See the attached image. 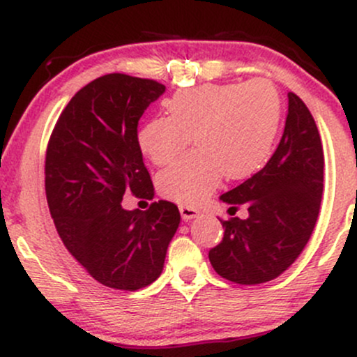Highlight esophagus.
<instances>
[{
  "instance_id": "esophagus-1",
  "label": "esophagus",
  "mask_w": 357,
  "mask_h": 357,
  "mask_svg": "<svg viewBox=\"0 0 357 357\" xmlns=\"http://www.w3.org/2000/svg\"><path fill=\"white\" fill-rule=\"evenodd\" d=\"M179 211H181V216H183V220H192V218H196V216H198V208H195V206H188V204H181V206H179Z\"/></svg>"
}]
</instances>
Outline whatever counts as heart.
<instances>
[{
	"label": "heart",
	"instance_id": "1",
	"mask_svg": "<svg viewBox=\"0 0 357 357\" xmlns=\"http://www.w3.org/2000/svg\"><path fill=\"white\" fill-rule=\"evenodd\" d=\"M169 116L149 119L139 147L155 166L173 162L191 137L196 149L158 176V190L178 203H198L223 178L257 173L272 153L282 122V99L272 82L206 84L176 92Z\"/></svg>",
	"mask_w": 357,
	"mask_h": 357
}]
</instances>
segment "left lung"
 <instances>
[{"label":"left lung","instance_id":"8db88e82","mask_svg":"<svg viewBox=\"0 0 357 357\" xmlns=\"http://www.w3.org/2000/svg\"><path fill=\"white\" fill-rule=\"evenodd\" d=\"M284 134L275 153L247 181L220 196L233 216L220 220L223 238L208 257L215 272L241 285L273 280L297 260L312 235L324 190V149L317 126L298 96L289 92Z\"/></svg>","mask_w":357,"mask_h":357}]
</instances>
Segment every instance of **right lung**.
I'll use <instances>...</instances> for the list:
<instances>
[{
    "mask_svg": "<svg viewBox=\"0 0 357 357\" xmlns=\"http://www.w3.org/2000/svg\"><path fill=\"white\" fill-rule=\"evenodd\" d=\"M166 87L107 73L82 87L61 110L45 155V191L65 248L102 285L139 290L161 275L179 227L178 206L151 203L127 211L122 198L153 199L137 126Z\"/></svg>",
    "mask_w": 357,
    "mask_h": 357,
    "instance_id": "obj_1",
    "label": "right lung"
}]
</instances>
